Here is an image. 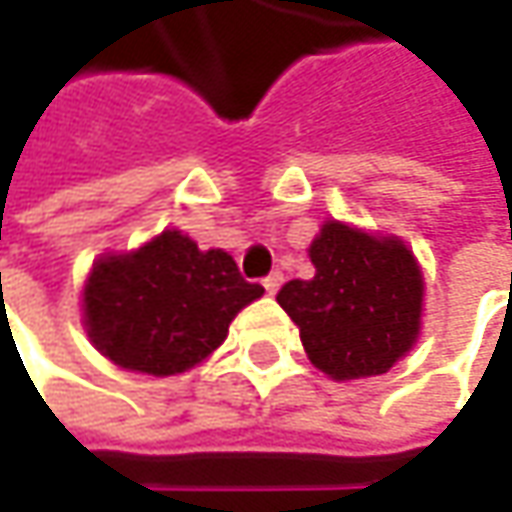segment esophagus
Returning a JSON list of instances; mask_svg holds the SVG:
<instances>
[{
  "label": "esophagus",
  "instance_id": "1",
  "mask_svg": "<svg viewBox=\"0 0 512 512\" xmlns=\"http://www.w3.org/2000/svg\"><path fill=\"white\" fill-rule=\"evenodd\" d=\"M282 279H285V276H282V273H279V270H273V273H270V276H267V279H265V282H262V285H265L267 293H270V296H273V293H276V290H279V287H282Z\"/></svg>",
  "mask_w": 512,
  "mask_h": 512
}]
</instances>
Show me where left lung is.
Here are the masks:
<instances>
[{
  "label": "left lung",
  "instance_id": "left-lung-1",
  "mask_svg": "<svg viewBox=\"0 0 512 512\" xmlns=\"http://www.w3.org/2000/svg\"><path fill=\"white\" fill-rule=\"evenodd\" d=\"M307 253L313 279L287 282L276 302L299 327L310 362L336 382L387 373L422 327L424 279L413 250L330 219Z\"/></svg>",
  "mask_w": 512,
  "mask_h": 512
}]
</instances>
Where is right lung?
<instances>
[{
    "label": "right lung",
    "instance_id": "1",
    "mask_svg": "<svg viewBox=\"0 0 512 512\" xmlns=\"http://www.w3.org/2000/svg\"><path fill=\"white\" fill-rule=\"evenodd\" d=\"M262 293L242 279L230 253L199 250L182 230H165L93 265L82 293L85 330L113 364L176 376L205 362L236 313Z\"/></svg>",
    "mask_w": 512,
    "mask_h": 512
}]
</instances>
